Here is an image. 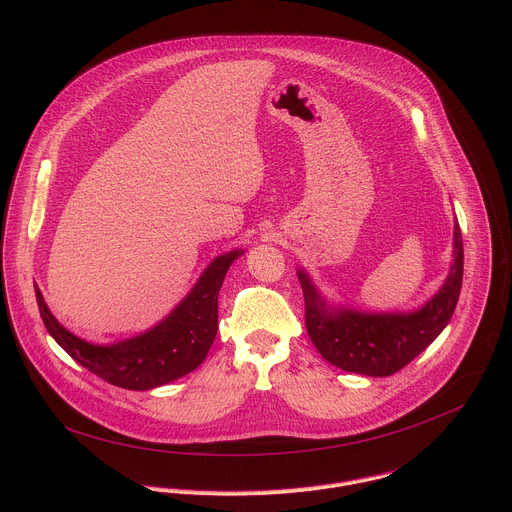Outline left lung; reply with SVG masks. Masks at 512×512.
I'll list each match as a JSON object with an SVG mask.
<instances>
[{"mask_svg":"<svg viewBox=\"0 0 512 512\" xmlns=\"http://www.w3.org/2000/svg\"><path fill=\"white\" fill-rule=\"evenodd\" d=\"M462 275L464 245L458 221L454 227V263L448 279L423 308L409 314L332 310L308 273L300 269L306 330L318 352L334 367L369 377L395 375L448 326L460 298Z\"/></svg>","mask_w":512,"mask_h":512,"instance_id":"left-lung-1","label":"left lung"}]
</instances>
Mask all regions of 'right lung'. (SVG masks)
I'll use <instances>...</instances> for the list:
<instances>
[{
    "label": "right lung",
    "instance_id": "right-lung-1",
    "mask_svg": "<svg viewBox=\"0 0 512 512\" xmlns=\"http://www.w3.org/2000/svg\"><path fill=\"white\" fill-rule=\"evenodd\" d=\"M243 251L216 257L178 308L152 330L117 344H91L50 314L40 289L36 302L50 336L99 379L131 391H148L192 373L206 358L218 330V291Z\"/></svg>",
    "mask_w": 512,
    "mask_h": 512
}]
</instances>
